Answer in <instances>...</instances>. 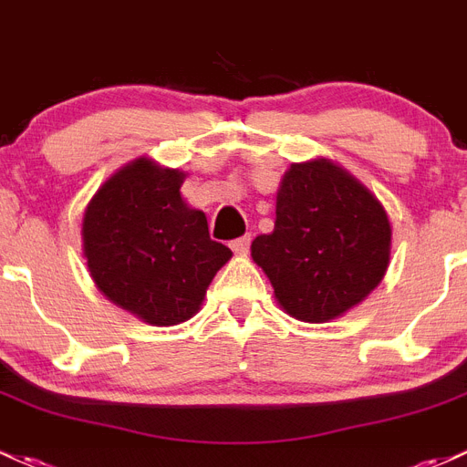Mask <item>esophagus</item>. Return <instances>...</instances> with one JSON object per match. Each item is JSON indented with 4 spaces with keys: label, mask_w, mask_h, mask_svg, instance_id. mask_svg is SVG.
I'll return each instance as SVG.
<instances>
[{
    "label": "esophagus",
    "mask_w": 467,
    "mask_h": 467,
    "mask_svg": "<svg viewBox=\"0 0 467 467\" xmlns=\"http://www.w3.org/2000/svg\"><path fill=\"white\" fill-rule=\"evenodd\" d=\"M230 248H233L237 254H245V253H248V248H250V234H244V237H239V239H234V242H230Z\"/></svg>",
    "instance_id": "34e87169"
}]
</instances>
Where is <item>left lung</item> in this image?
<instances>
[{
  "label": "left lung",
  "mask_w": 467,
  "mask_h": 467,
  "mask_svg": "<svg viewBox=\"0 0 467 467\" xmlns=\"http://www.w3.org/2000/svg\"><path fill=\"white\" fill-rule=\"evenodd\" d=\"M386 208L332 159L290 163L276 191L275 230L250 245L279 308L308 324L361 304L390 265Z\"/></svg>",
  "instance_id": "left-lung-1"
}]
</instances>
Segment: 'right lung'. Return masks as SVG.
Masks as SVG:
<instances>
[{"mask_svg": "<svg viewBox=\"0 0 467 467\" xmlns=\"http://www.w3.org/2000/svg\"><path fill=\"white\" fill-rule=\"evenodd\" d=\"M186 172L137 157L92 194L81 250L106 299L143 324L177 326L202 308L214 275L233 257L210 239L208 219L182 197Z\"/></svg>", "mask_w": 467, "mask_h": 467, "instance_id": "add662e5", "label": "right lung"}]
</instances>
